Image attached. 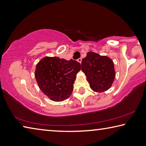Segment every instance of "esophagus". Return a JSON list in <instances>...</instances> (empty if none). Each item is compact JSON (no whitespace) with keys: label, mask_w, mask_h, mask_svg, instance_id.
Returning <instances> with one entry per match:
<instances>
[{"label":"esophagus","mask_w":146,"mask_h":146,"mask_svg":"<svg viewBox=\"0 0 146 146\" xmlns=\"http://www.w3.org/2000/svg\"><path fill=\"white\" fill-rule=\"evenodd\" d=\"M77 61L78 62H79V63H80V64H81V62H82V58H78V60H77Z\"/></svg>","instance_id":"esophagus-1"}]
</instances>
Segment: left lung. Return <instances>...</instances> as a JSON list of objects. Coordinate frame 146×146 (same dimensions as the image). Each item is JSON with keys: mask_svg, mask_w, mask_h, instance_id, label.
Segmentation results:
<instances>
[{"mask_svg": "<svg viewBox=\"0 0 146 146\" xmlns=\"http://www.w3.org/2000/svg\"><path fill=\"white\" fill-rule=\"evenodd\" d=\"M81 70L94 92H104L111 87L115 70L114 63L108 56L90 51L82 59Z\"/></svg>", "mask_w": 146, "mask_h": 146, "instance_id": "obj_1", "label": "left lung"}]
</instances>
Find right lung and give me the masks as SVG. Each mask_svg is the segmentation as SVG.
Wrapping results in <instances>:
<instances>
[{
  "mask_svg": "<svg viewBox=\"0 0 146 146\" xmlns=\"http://www.w3.org/2000/svg\"><path fill=\"white\" fill-rule=\"evenodd\" d=\"M80 64L57 56H45L36 66L35 77L40 90L49 99L62 102L70 97Z\"/></svg>",
  "mask_w": 146,
  "mask_h": 146,
  "instance_id": "obj_1",
  "label": "right lung"
}]
</instances>
